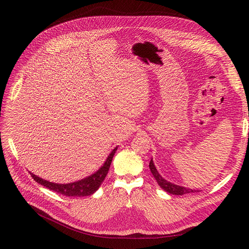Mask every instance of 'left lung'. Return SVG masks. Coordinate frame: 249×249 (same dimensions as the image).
Instances as JSON below:
<instances>
[{"instance_id":"obj_1","label":"left lung","mask_w":249,"mask_h":249,"mask_svg":"<svg viewBox=\"0 0 249 249\" xmlns=\"http://www.w3.org/2000/svg\"><path fill=\"white\" fill-rule=\"evenodd\" d=\"M149 168H150V171H151L153 177L155 178V179L158 180L160 188L163 189L165 192H167L169 194H173V195H185V194L196 192L195 190H192V189H187V188H184V187H179V186L174 185V184H172V182H169V181L165 180L164 178H162L161 176L159 174V172L156 171V168L153 164L152 160L149 162Z\"/></svg>"}]
</instances>
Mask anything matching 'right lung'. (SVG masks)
Wrapping results in <instances>:
<instances>
[{
    "instance_id": "add662e5",
    "label": "right lung",
    "mask_w": 249,
    "mask_h": 249,
    "mask_svg": "<svg viewBox=\"0 0 249 249\" xmlns=\"http://www.w3.org/2000/svg\"><path fill=\"white\" fill-rule=\"evenodd\" d=\"M116 150H117V147L113 149V151L108 156L107 160L105 161L104 165L99 169L97 173H95L94 175H91L84 179L71 182V184H63V185L54 184V182H50L41 178H38L37 176H35L33 174H30V175H31L32 178H34V180L37 181L38 184L44 186L45 188L49 189L50 191H53L60 195L67 196V197H85V196H90L91 194H94L99 189L103 180L105 179V178H106Z\"/></svg>"
}]
</instances>
